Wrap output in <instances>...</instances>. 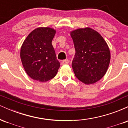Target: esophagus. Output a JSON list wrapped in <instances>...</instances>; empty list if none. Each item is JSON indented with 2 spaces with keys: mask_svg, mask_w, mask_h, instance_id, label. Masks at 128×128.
I'll list each match as a JSON object with an SVG mask.
<instances>
[{
  "mask_svg": "<svg viewBox=\"0 0 128 128\" xmlns=\"http://www.w3.org/2000/svg\"><path fill=\"white\" fill-rule=\"evenodd\" d=\"M68 62H69L68 60H63L62 61L61 64H62V65H65V64H68Z\"/></svg>",
  "mask_w": 128,
  "mask_h": 128,
  "instance_id": "34e87169",
  "label": "esophagus"
}]
</instances>
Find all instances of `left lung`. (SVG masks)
<instances>
[{
	"instance_id": "left-lung-1",
	"label": "left lung",
	"mask_w": 128,
	"mask_h": 128,
	"mask_svg": "<svg viewBox=\"0 0 128 128\" xmlns=\"http://www.w3.org/2000/svg\"><path fill=\"white\" fill-rule=\"evenodd\" d=\"M70 35L76 50L72 64L76 77L86 84L96 82L105 74L111 59L106 42L90 28L76 29Z\"/></svg>"
}]
</instances>
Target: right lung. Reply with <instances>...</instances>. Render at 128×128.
Instances as JSON below:
<instances>
[{
	"label": "right lung",
	"instance_id": "1",
	"mask_svg": "<svg viewBox=\"0 0 128 128\" xmlns=\"http://www.w3.org/2000/svg\"><path fill=\"white\" fill-rule=\"evenodd\" d=\"M56 33L50 28H38L23 42L20 58L26 73L34 80L46 82L54 78L60 67L52 41Z\"/></svg>",
	"mask_w": 128,
	"mask_h": 128
}]
</instances>
